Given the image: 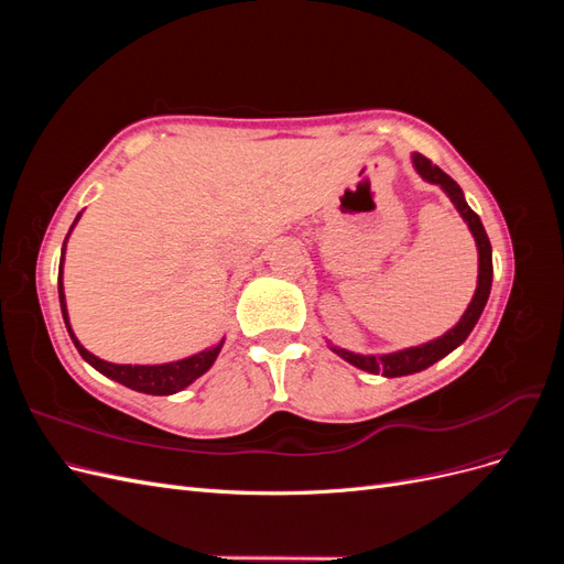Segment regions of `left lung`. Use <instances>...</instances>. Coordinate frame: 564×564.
Segmentation results:
<instances>
[{
	"label": "left lung",
	"mask_w": 564,
	"mask_h": 564,
	"mask_svg": "<svg viewBox=\"0 0 564 564\" xmlns=\"http://www.w3.org/2000/svg\"><path fill=\"white\" fill-rule=\"evenodd\" d=\"M412 164L416 169V174L429 181L440 185L442 191L447 193V197L452 199V204L456 207V212L460 214V218L468 224V230L475 237V245H477V286H475V294L473 301L468 303L466 313L460 315V319L456 322V327H452L447 334H442L429 344H421L414 348H404V350H395V352H386V355H357L350 350H344L338 346H329L338 357H344L346 362H350L357 369H365L369 373H383V377L392 379V377H406V373H416L429 369L431 365H435L442 357L449 355L454 348H458L464 340L468 338V334L473 332V327L480 319L489 292H491V275H494V268H491V245H489V237L485 232V226L480 216H477L464 197V191H460L458 183L442 172L440 166H435L429 158H423L421 152H412Z\"/></svg>",
	"instance_id": "1"
}]
</instances>
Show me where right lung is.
I'll return each mask as SVG.
<instances>
[{
  "label": "right lung",
  "instance_id": "right-lung-1",
  "mask_svg": "<svg viewBox=\"0 0 564 564\" xmlns=\"http://www.w3.org/2000/svg\"><path fill=\"white\" fill-rule=\"evenodd\" d=\"M82 212L77 214L75 224L70 226V232L73 228L77 226ZM70 232L65 235V242H63V249H61V265H58V299H61V313H63V322L67 327V334H70L75 348L79 350V355L87 360L96 371L104 373V377L122 383L131 390H139V392H148V395H174V392L183 390L191 386L193 381H197L204 371H209L212 365L216 362V357L220 352V348H224V340L220 338L216 346L212 348H204L202 352H195L191 357H183V360H176V362H164V365H115V362H106L100 360V357H96L94 352H89L87 348H84L79 344V338L75 336L73 327H70V317H67V305H65V292H63V259H65V245H67V237H70Z\"/></svg>",
  "mask_w": 564,
  "mask_h": 564
}]
</instances>
